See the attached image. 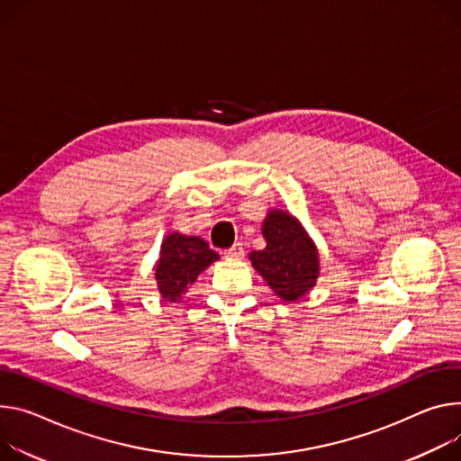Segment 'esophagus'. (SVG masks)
Returning a JSON list of instances; mask_svg holds the SVG:
<instances>
[{
    "label": "esophagus",
    "instance_id": "esophagus-1",
    "mask_svg": "<svg viewBox=\"0 0 461 461\" xmlns=\"http://www.w3.org/2000/svg\"><path fill=\"white\" fill-rule=\"evenodd\" d=\"M224 254H226L228 259H242L244 258V248H242L240 242H235L230 249H226Z\"/></svg>",
    "mask_w": 461,
    "mask_h": 461
}]
</instances>
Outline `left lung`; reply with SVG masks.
<instances>
[{"mask_svg":"<svg viewBox=\"0 0 461 461\" xmlns=\"http://www.w3.org/2000/svg\"><path fill=\"white\" fill-rule=\"evenodd\" d=\"M265 249L249 254L252 267L265 277L274 294L296 302L316 285L318 249L298 219L283 209H270L263 222Z\"/></svg>","mask_w":461,"mask_h":461,"instance_id":"obj_1","label":"left lung"}]
</instances>
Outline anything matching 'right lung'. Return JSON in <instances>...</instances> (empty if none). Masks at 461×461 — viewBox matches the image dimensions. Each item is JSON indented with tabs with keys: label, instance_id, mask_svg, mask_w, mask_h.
I'll list each match as a JSON object with an SVG mask.
<instances>
[{
	"label": "right lung",
	"instance_id": "add662e5",
	"mask_svg": "<svg viewBox=\"0 0 461 461\" xmlns=\"http://www.w3.org/2000/svg\"><path fill=\"white\" fill-rule=\"evenodd\" d=\"M217 259L219 254L200 237H187L178 231L167 235L154 267L161 298L171 303L182 300L198 274Z\"/></svg>",
	"mask_w": 461,
	"mask_h": 461
}]
</instances>
